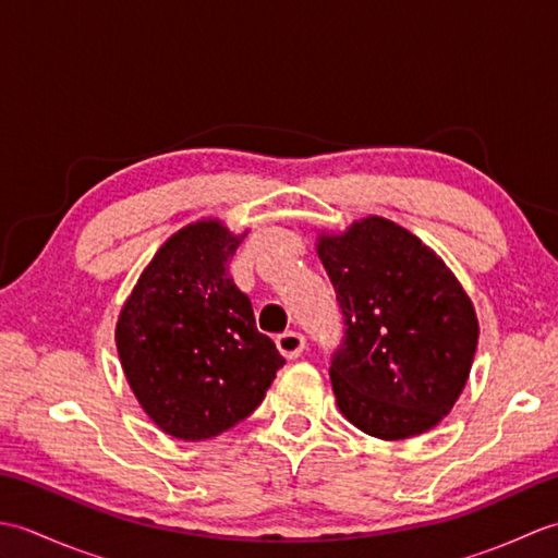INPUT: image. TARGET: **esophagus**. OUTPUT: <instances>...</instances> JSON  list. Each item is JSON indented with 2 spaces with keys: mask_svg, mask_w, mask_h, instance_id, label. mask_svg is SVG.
Masks as SVG:
<instances>
[{
  "mask_svg": "<svg viewBox=\"0 0 558 558\" xmlns=\"http://www.w3.org/2000/svg\"><path fill=\"white\" fill-rule=\"evenodd\" d=\"M276 345H278V350L282 352V357L298 360L300 354L304 352V348H306V340H304L302 333H294V330H288V333L278 336Z\"/></svg>",
  "mask_w": 558,
  "mask_h": 558,
  "instance_id": "esophagus-1",
  "label": "esophagus"
}]
</instances>
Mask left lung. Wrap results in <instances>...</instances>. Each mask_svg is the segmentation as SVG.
Returning a JSON list of instances; mask_svg holds the SVG:
<instances>
[{"instance_id":"left-lung-1","label":"left lung","mask_w":558,"mask_h":558,"mask_svg":"<svg viewBox=\"0 0 558 558\" xmlns=\"http://www.w3.org/2000/svg\"><path fill=\"white\" fill-rule=\"evenodd\" d=\"M345 336L330 360L340 412L398 441L441 422L475 360L480 326L465 290L420 236L386 218L318 236Z\"/></svg>"}]
</instances>
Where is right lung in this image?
Instances as JSON below:
<instances>
[{"instance_id": "add662e5", "label": "right lung", "mask_w": 558, "mask_h": 558, "mask_svg": "<svg viewBox=\"0 0 558 558\" xmlns=\"http://www.w3.org/2000/svg\"><path fill=\"white\" fill-rule=\"evenodd\" d=\"M242 236L220 220L174 232L117 322V352L136 400L182 441H204L246 420L286 364L230 276Z\"/></svg>"}]
</instances>
